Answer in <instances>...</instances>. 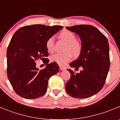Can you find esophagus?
Listing matches in <instances>:
<instances>
[{
	"instance_id": "1",
	"label": "esophagus",
	"mask_w": 120,
	"mask_h": 120,
	"mask_svg": "<svg viewBox=\"0 0 120 120\" xmlns=\"http://www.w3.org/2000/svg\"><path fill=\"white\" fill-rule=\"evenodd\" d=\"M59 69H60V70L61 71H64V70H65L66 68H65V67H62V66H59Z\"/></svg>"
}]
</instances>
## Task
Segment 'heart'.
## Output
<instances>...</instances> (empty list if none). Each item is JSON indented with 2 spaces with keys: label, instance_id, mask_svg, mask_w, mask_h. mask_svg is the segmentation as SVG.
<instances>
[{
  "label": "heart",
  "instance_id": "heart-1",
  "mask_svg": "<svg viewBox=\"0 0 120 120\" xmlns=\"http://www.w3.org/2000/svg\"><path fill=\"white\" fill-rule=\"evenodd\" d=\"M60 37L67 42L64 53H57L51 56V61L56 62L59 65L64 66L72 59V54L78 56L81 51V45L76 41L75 34L69 30H65L60 34ZM46 48L48 51L52 52L54 51V37L51 36L46 41Z\"/></svg>",
  "mask_w": 120,
  "mask_h": 120
}]
</instances>
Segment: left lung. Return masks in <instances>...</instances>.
I'll return each instance as SVG.
<instances>
[{
	"mask_svg": "<svg viewBox=\"0 0 120 120\" xmlns=\"http://www.w3.org/2000/svg\"><path fill=\"white\" fill-rule=\"evenodd\" d=\"M66 28L78 35L82 41L79 57L69 65L75 70L79 67L82 68L77 74L68 69L71 78L66 84V91L72 97L87 98L101 91L105 82L110 65L108 40L91 25Z\"/></svg>",
	"mask_w": 120,
	"mask_h": 120,
	"instance_id": "left-lung-1",
	"label": "left lung"
}]
</instances>
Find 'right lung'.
Here are the masks:
<instances>
[{
  "label": "right lung",
  "mask_w": 120,
  "mask_h": 120,
  "mask_svg": "<svg viewBox=\"0 0 120 120\" xmlns=\"http://www.w3.org/2000/svg\"><path fill=\"white\" fill-rule=\"evenodd\" d=\"M63 26L28 25L18 29L7 50V74L13 90L19 96L35 99L46 93L48 80L59 71L56 62L49 64L46 41ZM42 59L46 67L39 71L35 61Z\"/></svg>",
  "instance_id": "add662e5"
}]
</instances>
